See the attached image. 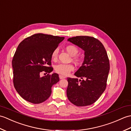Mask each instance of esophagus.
<instances>
[{"label":"esophagus","mask_w":131,"mask_h":131,"mask_svg":"<svg viewBox=\"0 0 131 131\" xmlns=\"http://www.w3.org/2000/svg\"><path fill=\"white\" fill-rule=\"evenodd\" d=\"M59 77L60 79H64V78H66V76H64V75H61V74L59 75Z\"/></svg>","instance_id":"esophagus-1"}]
</instances>
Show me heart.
I'll use <instances>...</instances> for the list:
<instances>
[{
  "label": "heart",
  "mask_w": 131,
  "mask_h": 131,
  "mask_svg": "<svg viewBox=\"0 0 131 131\" xmlns=\"http://www.w3.org/2000/svg\"><path fill=\"white\" fill-rule=\"evenodd\" d=\"M66 50L67 51L68 53L71 55V56H76L78 53V49L76 46L73 45H69L66 46ZM58 54V49L56 48L51 53V58L54 60L57 59ZM73 59L75 63H80V59L77 57H74ZM55 71L57 72L58 73H59L63 75H67L71 71L74 69V66L71 64H64L60 63L56 65L54 67Z\"/></svg>",
  "instance_id": "1"
}]
</instances>
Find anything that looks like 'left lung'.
<instances>
[{
    "label": "left lung",
    "instance_id": "1",
    "mask_svg": "<svg viewBox=\"0 0 131 131\" xmlns=\"http://www.w3.org/2000/svg\"><path fill=\"white\" fill-rule=\"evenodd\" d=\"M68 41L83 50L85 58L82 65L74 73L82 80L67 78V97L77 106L91 105L106 89L110 69L106 50L99 40L91 36H75Z\"/></svg>",
    "mask_w": 131,
    "mask_h": 131
}]
</instances>
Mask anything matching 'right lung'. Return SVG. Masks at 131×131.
I'll use <instances>...</instances> for the list:
<instances>
[{
  "instance_id": "right-lung-1",
  "label": "right lung",
  "mask_w": 131,
  "mask_h": 131,
  "mask_svg": "<svg viewBox=\"0 0 131 131\" xmlns=\"http://www.w3.org/2000/svg\"><path fill=\"white\" fill-rule=\"evenodd\" d=\"M64 37L43 34H34L18 46L12 60L13 84L19 95L28 102L40 104L51 94V87L59 81L51 67V53ZM42 72L48 73L40 76Z\"/></svg>"
}]
</instances>
